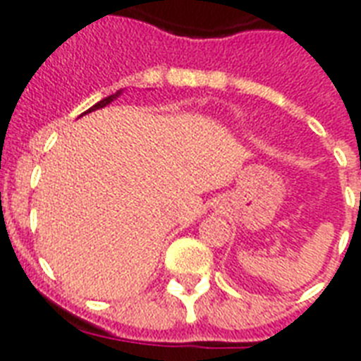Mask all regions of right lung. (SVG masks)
<instances>
[{
	"instance_id": "obj_1",
	"label": "right lung",
	"mask_w": 361,
	"mask_h": 361,
	"mask_svg": "<svg viewBox=\"0 0 361 361\" xmlns=\"http://www.w3.org/2000/svg\"><path fill=\"white\" fill-rule=\"evenodd\" d=\"M120 95H121V90H120V92L112 93V95H109V97H104L103 101H99L97 104H93L92 109L87 110V112H93V110H99V109H103V106H106V104H110V103H112V101H114L116 97H120ZM87 112H84V114H87Z\"/></svg>"
}]
</instances>
